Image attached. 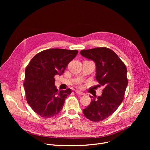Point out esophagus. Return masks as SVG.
Returning <instances> with one entry per match:
<instances>
[{
  "mask_svg": "<svg viewBox=\"0 0 150 150\" xmlns=\"http://www.w3.org/2000/svg\"><path fill=\"white\" fill-rule=\"evenodd\" d=\"M75 93H77V94H79V95H81V96H83V95H84V93H83V92H81V91H78V90H76L75 91Z\"/></svg>",
  "mask_w": 150,
  "mask_h": 150,
  "instance_id": "34e87169",
  "label": "esophagus"
}]
</instances>
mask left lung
Listing matches in <instances>:
<instances>
[{"mask_svg":"<svg viewBox=\"0 0 150 150\" xmlns=\"http://www.w3.org/2000/svg\"><path fill=\"white\" fill-rule=\"evenodd\" d=\"M80 54L95 62L98 86L104 88L101 96H90L91 104L83 112L90 120L100 122L112 115L123 101L128 84L127 67L115 52L106 47L83 50Z\"/></svg>","mask_w":150,"mask_h":150,"instance_id":"left-lung-1","label":"left lung"}]
</instances>
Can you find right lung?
I'll return each mask as SVG.
<instances>
[{
  "instance_id": "1",
  "label": "right lung",
  "mask_w": 150,
  "mask_h": 150,
  "mask_svg": "<svg viewBox=\"0 0 150 150\" xmlns=\"http://www.w3.org/2000/svg\"><path fill=\"white\" fill-rule=\"evenodd\" d=\"M78 52L76 50L50 49L39 52L29 62L23 87L28 105L39 115L50 118L61 111L72 91H58L54 76L64 73Z\"/></svg>"
}]
</instances>
